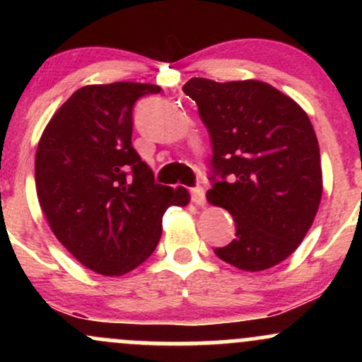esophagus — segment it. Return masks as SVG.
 <instances>
[{"instance_id":"obj_1","label":"esophagus","mask_w":362,"mask_h":362,"mask_svg":"<svg viewBox=\"0 0 362 362\" xmlns=\"http://www.w3.org/2000/svg\"><path fill=\"white\" fill-rule=\"evenodd\" d=\"M190 197H192L194 204L197 206L206 204V192L202 187H194V189H190Z\"/></svg>"}]
</instances>
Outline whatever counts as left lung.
Here are the masks:
<instances>
[{
    "instance_id": "1",
    "label": "left lung",
    "mask_w": 362,
    "mask_h": 362,
    "mask_svg": "<svg viewBox=\"0 0 362 362\" xmlns=\"http://www.w3.org/2000/svg\"><path fill=\"white\" fill-rule=\"evenodd\" d=\"M182 90L197 103L213 141V189L206 197L228 209L236 226L233 242L214 253L247 272L281 264L300 247L322 201L310 117L264 81L192 78Z\"/></svg>"
}]
</instances>
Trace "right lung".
I'll use <instances>...</instances> for the list:
<instances>
[{
	"instance_id": "1",
	"label": "right lung",
	"mask_w": 362,
	"mask_h": 362,
	"mask_svg": "<svg viewBox=\"0 0 362 362\" xmlns=\"http://www.w3.org/2000/svg\"><path fill=\"white\" fill-rule=\"evenodd\" d=\"M158 85L117 81L76 90L57 109L35 153L39 204L56 238L90 271L122 276L155 252L168 206L184 187L155 184L132 148V107Z\"/></svg>"
}]
</instances>
